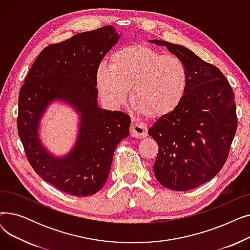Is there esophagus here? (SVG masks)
<instances>
[{
  "label": "esophagus",
  "mask_w": 250,
  "mask_h": 250,
  "mask_svg": "<svg viewBox=\"0 0 250 250\" xmlns=\"http://www.w3.org/2000/svg\"><path fill=\"white\" fill-rule=\"evenodd\" d=\"M148 133V128L145 124L138 123V122H132L130 124V135L134 138L138 139H144L146 138Z\"/></svg>",
  "instance_id": "obj_1"
}]
</instances>
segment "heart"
<instances>
[{"label":"heart","instance_id":"b5f03b06","mask_svg":"<svg viewBox=\"0 0 250 250\" xmlns=\"http://www.w3.org/2000/svg\"><path fill=\"white\" fill-rule=\"evenodd\" d=\"M101 98L117 108L129 100L148 118L172 113L185 98L188 71L181 60L145 44H134L110 56L109 67L100 63L95 74Z\"/></svg>","mask_w":250,"mask_h":250}]
</instances>
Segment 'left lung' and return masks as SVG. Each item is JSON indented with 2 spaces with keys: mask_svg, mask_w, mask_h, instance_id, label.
<instances>
[{
  "mask_svg": "<svg viewBox=\"0 0 250 250\" xmlns=\"http://www.w3.org/2000/svg\"><path fill=\"white\" fill-rule=\"evenodd\" d=\"M154 42L177 57L188 71V89L179 106L149 128L158 144L156 179L178 191L198 188L224 166L237 128L232 88L214 64L179 44Z\"/></svg>",
  "mask_w": 250,
  "mask_h": 250,
  "instance_id": "obj_1",
  "label": "left lung"
}]
</instances>
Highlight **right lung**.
I'll use <instances>...</instances> for the list:
<instances>
[{
    "label": "right lung",
    "instance_id": "right-lung-1",
    "mask_svg": "<svg viewBox=\"0 0 250 250\" xmlns=\"http://www.w3.org/2000/svg\"><path fill=\"white\" fill-rule=\"evenodd\" d=\"M120 36L108 25L46 46L19 92L17 127L28 162L44 181L78 198L103 188L114 150L129 134V115L102 109L97 101L96 70ZM55 101L71 104L81 116L75 145L62 157L49 153L39 139L40 120Z\"/></svg>",
    "mask_w": 250,
    "mask_h": 250
}]
</instances>
